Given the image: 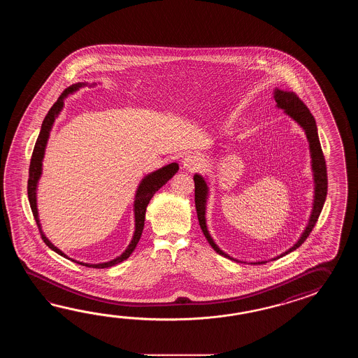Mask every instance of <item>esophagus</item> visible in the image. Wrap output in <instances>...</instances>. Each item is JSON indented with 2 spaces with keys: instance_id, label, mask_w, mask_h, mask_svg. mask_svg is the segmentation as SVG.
Instances as JSON below:
<instances>
[{
  "instance_id": "34e87169",
  "label": "esophagus",
  "mask_w": 358,
  "mask_h": 358,
  "mask_svg": "<svg viewBox=\"0 0 358 358\" xmlns=\"http://www.w3.org/2000/svg\"><path fill=\"white\" fill-rule=\"evenodd\" d=\"M199 166H201V160L198 156H194V155H188L182 160V168L188 171H194L199 169Z\"/></svg>"
}]
</instances>
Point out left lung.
<instances>
[{"instance_id": "1", "label": "left lung", "mask_w": 358, "mask_h": 358, "mask_svg": "<svg viewBox=\"0 0 358 358\" xmlns=\"http://www.w3.org/2000/svg\"><path fill=\"white\" fill-rule=\"evenodd\" d=\"M274 99L276 101L278 107L282 108L290 117L303 128L306 131V137L310 142V152H311L312 159V170H313V180H315V199H313V208H312L311 217L308 221V225L306 227L302 236L298 239L297 243L294 244L288 251L284 252L280 256H278L276 259H280L282 256L288 255L289 252L297 250L299 245H302L304 241L307 239V236L311 234L312 229L316 225L317 219H319L321 210L325 203L327 194V162L324 153L321 150L320 145L319 134H317V127L315 117L312 116L308 107L306 106L303 101L298 97L294 92H284L280 90H275ZM194 202H196V210H197V217L199 221V227L202 229L206 239L208 241L210 245L213 247L215 251L217 252L221 256L227 257V259H234L227 255L225 252L221 251L220 248L215 244L213 238L208 234V230L206 227V199H207V184L205 179L201 176L196 174L194 176ZM238 261V259H234ZM259 264H265L262 262H253V265H259Z\"/></svg>"}]
</instances>
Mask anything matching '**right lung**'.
<instances>
[{
  "label": "right lung",
  "instance_id": "obj_1",
  "mask_svg": "<svg viewBox=\"0 0 358 358\" xmlns=\"http://www.w3.org/2000/svg\"><path fill=\"white\" fill-rule=\"evenodd\" d=\"M83 83L73 84L68 87L65 91L62 92L60 97L57 99V101L55 102L54 106L50 108V111L47 113L45 120L42 122V127H41V131H39L38 138H37V142L34 145V150L31 153V165H29V179H28V198H29V203H31V213L33 216L36 219L37 222V227L39 229V233L43 239V242L52 250V251L59 253L61 256L69 259L66 255H64L62 252L56 248L54 244L51 243L46 236L43 234L42 229H41V224H39L38 219V211H37V199H36V190H37V182H38L39 176L42 173V160H43V156H45V148H46L47 139L50 136V130L52 128V124H54L56 116L59 115L61 111V108L64 106V97H66L69 93H73L76 90H79ZM179 170V166L176 162L173 164H169L164 168L159 169L157 171H153L152 174L145 176V179L141 182L139 187H138L137 194H136V199H134V217H136V231H134V236L133 239L130 242L128 248L125 251L122 252V255L119 257L113 259V261H108V262H103V264H97V265H90V264H83V262H76V259H71L79 265H83V266L93 267V268H106V267L115 266L116 264H120L124 259H128L131 252L134 251V248L137 247V243L141 239L142 236V231H143V227H145V208L150 203L151 198L153 197V194L160 189L161 187L164 184H166L168 180H170L173 176H176V171Z\"/></svg>",
  "mask_w": 358,
  "mask_h": 358
}]
</instances>
